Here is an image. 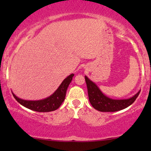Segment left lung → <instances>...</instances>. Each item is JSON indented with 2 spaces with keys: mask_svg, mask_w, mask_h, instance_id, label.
<instances>
[{
  "mask_svg": "<svg viewBox=\"0 0 151 151\" xmlns=\"http://www.w3.org/2000/svg\"><path fill=\"white\" fill-rule=\"evenodd\" d=\"M85 81L90 103L95 109L102 112H114L127 108L135 101L141 91L139 90L134 96L129 99H113L104 94L97 85L86 76H85Z\"/></svg>",
  "mask_w": 151,
  "mask_h": 151,
  "instance_id": "obj_1",
  "label": "left lung"
}]
</instances>
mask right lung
<instances>
[{"mask_svg":"<svg viewBox=\"0 0 151 151\" xmlns=\"http://www.w3.org/2000/svg\"><path fill=\"white\" fill-rule=\"evenodd\" d=\"M74 74H71L64 79L58 89L52 94L42 100L37 101H29L18 98L13 92V95L19 104L26 108L37 112H49L57 110L61 106L62 102L65 101L66 92L69 85L72 80Z\"/></svg>","mask_w":151,"mask_h":151,"instance_id":"add662e5","label":"right lung"}]
</instances>
